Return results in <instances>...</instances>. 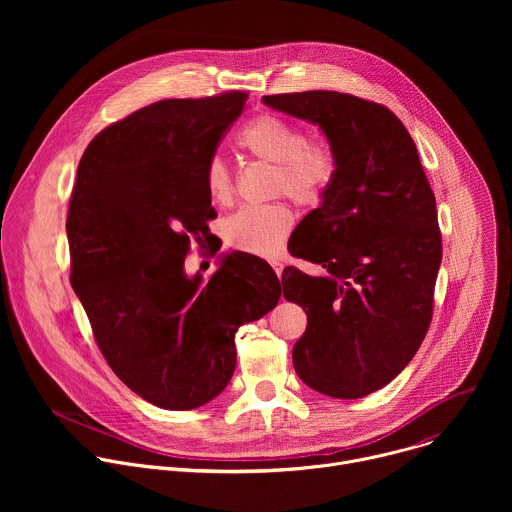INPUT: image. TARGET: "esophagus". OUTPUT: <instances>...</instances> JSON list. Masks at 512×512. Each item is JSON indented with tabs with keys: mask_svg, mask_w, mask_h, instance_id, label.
Returning <instances> with one entry per match:
<instances>
[{
	"mask_svg": "<svg viewBox=\"0 0 512 512\" xmlns=\"http://www.w3.org/2000/svg\"><path fill=\"white\" fill-rule=\"evenodd\" d=\"M271 265H273V269H275L277 277H281V273H283V263H281L279 259H273V261H271Z\"/></svg>",
	"mask_w": 512,
	"mask_h": 512,
	"instance_id": "obj_1",
	"label": "esophagus"
}]
</instances>
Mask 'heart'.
<instances>
[{"mask_svg":"<svg viewBox=\"0 0 512 512\" xmlns=\"http://www.w3.org/2000/svg\"><path fill=\"white\" fill-rule=\"evenodd\" d=\"M239 145L253 158L273 164V190L285 192L300 204H316L336 172L328 148L310 143L298 125L277 115H259L249 121L239 133ZM204 186L218 204H227L233 198V176L221 156H212L206 162ZM291 227L294 214L287 204H247L227 218L225 237L235 249L273 257L281 251Z\"/></svg>","mask_w":512,"mask_h":512,"instance_id":"heart-1","label":"heart"}]
</instances>
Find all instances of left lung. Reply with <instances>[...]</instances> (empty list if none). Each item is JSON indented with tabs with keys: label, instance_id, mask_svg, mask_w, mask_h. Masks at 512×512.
<instances>
[{
	"label": "left lung",
	"instance_id": "8db88e82",
	"mask_svg": "<svg viewBox=\"0 0 512 512\" xmlns=\"http://www.w3.org/2000/svg\"><path fill=\"white\" fill-rule=\"evenodd\" d=\"M263 103L318 125L336 162L320 206L289 239L291 255L322 269L318 277L283 269L285 300L308 316L291 358L310 389L360 399L389 385L427 334L442 263L435 196L409 131L387 107L336 91Z\"/></svg>",
	"mask_w": 512,
	"mask_h": 512
}]
</instances>
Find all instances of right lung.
I'll return each mask as SVG.
<instances>
[{
  "mask_svg": "<svg viewBox=\"0 0 512 512\" xmlns=\"http://www.w3.org/2000/svg\"><path fill=\"white\" fill-rule=\"evenodd\" d=\"M247 93L166 99L105 127L72 188L70 283L113 373L141 399L190 411L221 393L237 364L235 332L275 308L281 285L263 259L231 253L208 281L186 275L192 237L216 216L206 162Z\"/></svg>",
  "mask_w": 512,
  "mask_h": 512,
  "instance_id": "1",
  "label": "right lung"
}]
</instances>
